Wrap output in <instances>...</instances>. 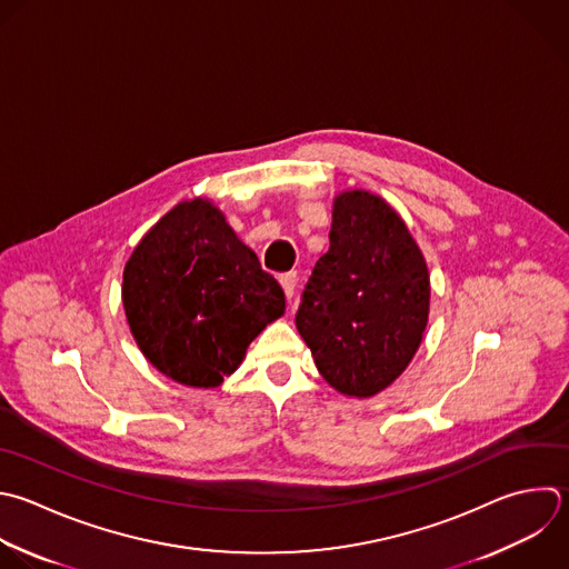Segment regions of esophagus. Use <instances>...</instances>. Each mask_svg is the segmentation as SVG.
<instances>
[{
	"label": "esophagus",
	"mask_w": 569,
	"mask_h": 569,
	"mask_svg": "<svg viewBox=\"0 0 569 569\" xmlns=\"http://www.w3.org/2000/svg\"><path fill=\"white\" fill-rule=\"evenodd\" d=\"M280 284H282L284 293H287V298L291 300V298H293V293H296V284H298V273H296V271H287V273H282V276H280Z\"/></svg>",
	"instance_id": "34e87169"
}]
</instances>
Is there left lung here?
Masks as SVG:
<instances>
[{
  "label": "left lung",
  "mask_w": 569,
  "mask_h": 569,
  "mask_svg": "<svg viewBox=\"0 0 569 569\" xmlns=\"http://www.w3.org/2000/svg\"><path fill=\"white\" fill-rule=\"evenodd\" d=\"M429 271L405 220L376 193L333 198L329 251L316 262L296 327L320 376L371 398L416 356L429 320Z\"/></svg>",
  "instance_id": "obj_1"
}]
</instances>
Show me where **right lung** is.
<instances>
[{
  "instance_id": "obj_1",
  "label": "right lung",
  "mask_w": 569,
  "mask_h": 569,
  "mask_svg": "<svg viewBox=\"0 0 569 569\" xmlns=\"http://www.w3.org/2000/svg\"><path fill=\"white\" fill-rule=\"evenodd\" d=\"M122 305L144 358L167 378L220 387L284 313V291L207 198L176 204L133 249Z\"/></svg>"
}]
</instances>
